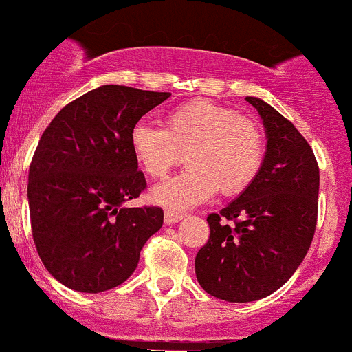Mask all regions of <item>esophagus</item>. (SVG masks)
Returning a JSON list of instances; mask_svg holds the SVG:
<instances>
[{"label":"esophagus","mask_w":352,"mask_h":352,"mask_svg":"<svg viewBox=\"0 0 352 352\" xmlns=\"http://www.w3.org/2000/svg\"><path fill=\"white\" fill-rule=\"evenodd\" d=\"M184 217V214L183 212H173V210H166V214H164V222L168 226H171V224H176L177 221H181V219Z\"/></svg>","instance_id":"34e87169"}]
</instances>
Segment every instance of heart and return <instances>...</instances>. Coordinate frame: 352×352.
Returning <instances> with one entry per match:
<instances>
[{"label": "heart", "instance_id": "b5f03b06", "mask_svg": "<svg viewBox=\"0 0 352 352\" xmlns=\"http://www.w3.org/2000/svg\"><path fill=\"white\" fill-rule=\"evenodd\" d=\"M135 161L152 179H162L186 154L188 171L152 190L155 204L171 210L195 207L215 191L243 193L263 164V137L255 121L232 107L208 100L181 104L168 113L164 128L138 121L130 131Z\"/></svg>", "mask_w": 352, "mask_h": 352}]
</instances>
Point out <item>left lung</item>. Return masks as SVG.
<instances>
[{
  "instance_id": "left-lung-1",
  "label": "left lung",
  "mask_w": 352,
  "mask_h": 352,
  "mask_svg": "<svg viewBox=\"0 0 352 352\" xmlns=\"http://www.w3.org/2000/svg\"><path fill=\"white\" fill-rule=\"evenodd\" d=\"M246 100L263 120L265 159L250 188L208 215L210 236L195 258L200 286L229 302L283 287L308 253L318 217L320 169L309 144L272 106Z\"/></svg>"
}]
</instances>
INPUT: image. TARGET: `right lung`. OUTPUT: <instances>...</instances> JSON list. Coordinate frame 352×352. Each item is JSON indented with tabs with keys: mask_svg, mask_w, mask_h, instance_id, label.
Listing matches in <instances>:
<instances>
[{
	"mask_svg": "<svg viewBox=\"0 0 352 352\" xmlns=\"http://www.w3.org/2000/svg\"><path fill=\"white\" fill-rule=\"evenodd\" d=\"M169 92L102 85L66 104L44 130L29 169L30 226L51 276L102 293L137 269L162 228L161 207H123L147 188L130 131Z\"/></svg>",
	"mask_w": 352,
	"mask_h": 352,
	"instance_id": "add662e5",
	"label": "right lung"
}]
</instances>
